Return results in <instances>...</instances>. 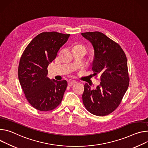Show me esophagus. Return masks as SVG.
<instances>
[{
	"label": "esophagus",
	"mask_w": 148,
	"mask_h": 148,
	"mask_svg": "<svg viewBox=\"0 0 148 148\" xmlns=\"http://www.w3.org/2000/svg\"><path fill=\"white\" fill-rule=\"evenodd\" d=\"M68 85L69 86H73V85H75L76 83V82L75 80H74L69 79V80H68Z\"/></svg>",
	"instance_id": "esophagus-1"
}]
</instances>
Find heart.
I'll use <instances>...</instances> for the list:
<instances>
[{
	"label": "heart",
	"mask_w": 148,
	"mask_h": 148,
	"mask_svg": "<svg viewBox=\"0 0 148 148\" xmlns=\"http://www.w3.org/2000/svg\"><path fill=\"white\" fill-rule=\"evenodd\" d=\"M73 49H84V50H85V51H86V47H85L84 46L82 45H75V46H74Z\"/></svg>",
	"instance_id": "1"
}]
</instances>
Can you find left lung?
Returning <instances> with one entry per match:
<instances>
[{
  "instance_id": "8db88e82",
  "label": "left lung",
  "mask_w": 148,
  "mask_h": 148,
  "mask_svg": "<svg viewBox=\"0 0 148 148\" xmlns=\"http://www.w3.org/2000/svg\"><path fill=\"white\" fill-rule=\"evenodd\" d=\"M92 44L95 58L92 71L101 75V83L92 90L84 86L83 103L92 114L104 116L113 112L121 104L129 84L126 55L121 46L99 32L82 34Z\"/></svg>"
}]
</instances>
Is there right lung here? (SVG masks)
I'll return each instance as SVG.
<instances>
[{"label":"right lung","instance_id":"right-lung-1","mask_svg":"<svg viewBox=\"0 0 148 148\" xmlns=\"http://www.w3.org/2000/svg\"><path fill=\"white\" fill-rule=\"evenodd\" d=\"M69 36L56 32H42L32 40L21 57L19 82L27 101L37 110L51 111L62 102L67 81L50 80L47 68Z\"/></svg>","mask_w":148,"mask_h":148}]
</instances>
